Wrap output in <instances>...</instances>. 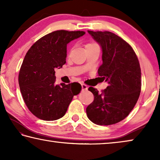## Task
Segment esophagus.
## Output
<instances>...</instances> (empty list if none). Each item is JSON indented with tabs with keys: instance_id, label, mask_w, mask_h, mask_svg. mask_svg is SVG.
<instances>
[{
	"instance_id": "34e87169",
	"label": "esophagus",
	"mask_w": 160,
	"mask_h": 160,
	"mask_svg": "<svg viewBox=\"0 0 160 160\" xmlns=\"http://www.w3.org/2000/svg\"><path fill=\"white\" fill-rule=\"evenodd\" d=\"M82 90H87L88 89V87L84 84H82Z\"/></svg>"
}]
</instances>
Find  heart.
<instances>
[{
    "instance_id": "1",
    "label": "heart",
    "mask_w": 160,
    "mask_h": 160,
    "mask_svg": "<svg viewBox=\"0 0 160 160\" xmlns=\"http://www.w3.org/2000/svg\"><path fill=\"white\" fill-rule=\"evenodd\" d=\"M93 45H97V44H95V43H88L85 45V48L89 47V46H93Z\"/></svg>"
}]
</instances>
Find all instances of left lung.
Wrapping results in <instances>:
<instances>
[{"label": "left lung", "instance_id": "left-lung-1", "mask_svg": "<svg viewBox=\"0 0 160 160\" xmlns=\"http://www.w3.org/2000/svg\"><path fill=\"white\" fill-rule=\"evenodd\" d=\"M88 33L102 48V64L98 74L108 86L102 93L93 87L89 88L94 99L86 110L87 117L97 125L117 123L128 116L139 97V62L131 45L115 34L89 30Z\"/></svg>", "mask_w": 160, "mask_h": 160}]
</instances>
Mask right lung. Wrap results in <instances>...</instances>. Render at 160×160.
<instances>
[{
  "label": "right lung",
  "instance_id": "1",
  "mask_svg": "<svg viewBox=\"0 0 160 160\" xmlns=\"http://www.w3.org/2000/svg\"><path fill=\"white\" fill-rule=\"evenodd\" d=\"M85 34L58 30L38 40L27 52L18 74L20 91L32 114L44 120H55L66 114L78 83L56 85L55 69L66 63L67 45Z\"/></svg>",
  "mask_w": 160,
  "mask_h": 160
}]
</instances>
